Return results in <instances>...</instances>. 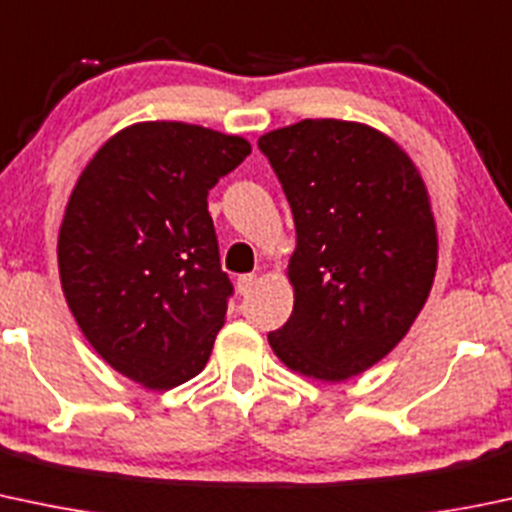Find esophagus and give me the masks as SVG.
I'll return each instance as SVG.
<instances>
[{"mask_svg": "<svg viewBox=\"0 0 512 512\" xmlns=\"http://www.w3.org/2000/svg\"><path fill=\"white\" fill-rule=\"evenodd\" d=\"M257 284V274H240L238 277V292L245 297V294L252 292V287Z\"/></svg>", "mask_w": 512, "mask_h": 512, "instance_id": "esophagus-1", "label": "esophagus"}]
</instances>
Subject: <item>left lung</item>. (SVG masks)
I'll return each instance as SVG.
<instances>
[{"mask_svg": "<svg viewBox=\"0 0 512 512\" xmlns=\"http://www.w3.org/2000/svg\"><path fill=\"white\" fill-rule=\"evenodd\" d=\"M297 228L294 309L267 333L294 373L341 383L383 360L422 311L437 225L412 159L378 129L301 120L262 134Z\"/></svg>", "mask_w": 512, "mask_h": 512, "instance_id": "1", "label": "left lung"}]
</instances>
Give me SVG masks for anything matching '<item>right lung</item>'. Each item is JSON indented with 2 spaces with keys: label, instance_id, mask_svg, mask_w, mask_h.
<instances>
[{
  "label": "right lung",
  "instance_id": "add662e5",
  "mask_svg": "<svg viewBox=\"0 0 512 512\" xmlns=\"http://www.w3.org/2000/svg\"><path fill=\"white\" fill-rule=\"evenodd\" d=\"M250 142L186 122L107 139L75 184L58 233L63 294L90 346L149 390L196 378L225 324L208 191Z\"/></svg>",
  "mask_w": 512,
  "mask_h": 512
}]
</instances>
